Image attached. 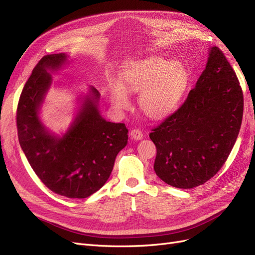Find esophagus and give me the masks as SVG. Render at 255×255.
Returning a JSON list of instances; mask_svg holds the SVG:
<instances>
[{
	"label": "esophagus",
	"mask_w": 255,
	"mask_h": 255,
	"mask_svg": "<svg viewBox=\"0 0 255 255\" xmlns=\"http://www.w3.org/2000/svg\"><path fill=\"white\" fill-rule=\"evenodd\" d=\"M130 137H132L133 139H135V140H140L143 138V134H142L140 129L134 128V129L130 130Z\"/></svg>",
	"instance_id": "1"
}]
</instances>
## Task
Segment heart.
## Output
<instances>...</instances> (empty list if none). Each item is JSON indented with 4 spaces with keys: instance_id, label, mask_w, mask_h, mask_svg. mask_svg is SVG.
I'll use <instances>...</instances> for the list:
<instances>
[{
    "instance_id": "heart-1",
    "label": "heart",
    "mask_w": 255,
    "mask_h": 255,
    "mask_svg": "<svg viewBox=\"0 0 255 255\" xmlns=\"http://www.w3.org/2000/svg\"><path fill=\"white\" fill-rule=\"evenodd\" d=\"M189 82L187 69L180 61L151 57L123 71L120 83L111 87V101L119 111L128 110L127 92H140L138 104L151 119L166 118L180 105Z\"/></svg>"
}]
</instances>
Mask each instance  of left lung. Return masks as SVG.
I'll use <instances>...</instances> for the list:
<instances>
[{
  "mask_svg": "<svg viewBox=\"0 0 255 255\" xmlns=\"http://www.w3.org/2000/svg\"><path fill=\"white\" fill-rule=\"evenodd\" d=\"M244 96L225 54L213 47L202 74L183 105L150 133L154 171L176 188L189 189L217 173L241 129Z\"/></svg>",
  "mask_w": 255,
  "mask_h": 255,
  "instance_id": "left-lung-1",
  "label": "left lung"
}]
</instances>
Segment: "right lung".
<instances>
[{
	"instance_id": "right-lung-1",
	"label": "right lung",
	"mask_w": 255,
	"mask_h": 255,
	"mask_svg": "<svg viewBox=\"0 0 255 255\" xmlns=\"http://www.w3.org/2000/svg\"><path fill=\"white\" fill-rule=\"evenodd\" d=\"M65 53L43 56L24 85L17 109L21 148L30 167L50 190L67 198L91 196L109 180L117 154L128 143L125 123L100 115L99 91L91 87L70 128L55 136L40 121L39 110L51 84L50 71L67 63Z\"/></svg>"
}]
</instances>
